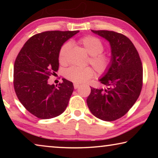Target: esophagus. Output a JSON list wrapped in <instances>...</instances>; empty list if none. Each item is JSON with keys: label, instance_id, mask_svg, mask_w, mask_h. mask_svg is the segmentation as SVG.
Instances as JSON below:
<instances>
[{"label": "esophagus", "instance_id": "obj_1", "mask_svg": "<svg viewBox=\"0 0 158 158\" xmlns=\"http://www.w3.org/2000/svg\"><path fill=\"white\" fill-rule=\"evenodd\" d=\"M79 85H80V84H74V89H77V88H79Z\"/></svg>", "mask_w": 158, "mask_h": 158}]
</instances>
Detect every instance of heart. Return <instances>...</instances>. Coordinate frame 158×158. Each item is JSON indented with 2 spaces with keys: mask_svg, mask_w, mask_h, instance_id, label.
I'll return each mask as SVG.
<instances>
[{
  "mask_svg": "<svg viewBox=\"0 0 158 158\" xmlns=\"http://www.w3.org/2000/svg\"><path fill=\"white\" fill-rule=\"evenodd\" d=\"M81 47L90 56L88 59L90 65L99 74H104L108 70L111 64V58L109 56L103 53L104 45L100 39L91 35L82 37L74 42ZM70 48L69 43L64 44L58 53V60L61 65L68 63V55ZM94 75V71L90 67L78 68L71 67L65 72V77L69 81L74 83L87 81Z\"/></svg>",
  "mask_w": 158,
  "mask_h": 158,
  "instance_id": "b5f03b06",
  "label": "heart"
}]
</instances>
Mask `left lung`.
<instances>
[{
    "label": "left lung",
    "instance_id": "1",
    "mask_svg": "<svg viewBox=\"0 0 158 158\" xmlns=\"http://www.w3.org/2000/svg\"><path fill=\"white\" fill-rule=\"evenodd\" d=\"M105 38L111 48V64L101 84L105 89L91 88L86 102L93 115L114 121L135 105L143 85V67L135 45L124 35L111 31H93Z\"/></svg>",
    "mask_w": 158,
    "mask_h": 158
}]
</instances>
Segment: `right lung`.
Returning a JSON list of instances; mask_svg holds the SVG:
<instances>
[{
	"mask_svg": "<svg viewBox=\"0 0 158 158\" xmlns=\"http://www.w3.org/2000/svg\"><path fill=\"white\" fill-rule=\"evenodd\" d=\"M79 31H52L37 33L21 48L14 65L15 90L19 100L35 116L49 119L59 116L68 106L73 84L63 79L58 85L48 79L58 71V53L64 42Z\"/></svg>",
	"mask_w": 158,
	"mask_h": 158,
	"instance_id": "obj_1",
	"label": "right lung"
}]
</instances>
